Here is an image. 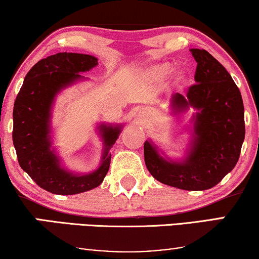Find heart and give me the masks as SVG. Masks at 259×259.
<instances>
[{
    "instance_id": "1",
    "label": "heart",
    "mask_w": 259,
    "mask_h": 259,
    "mask_svg": "<svg viewBox=\"0 0 259 259\" xmlns=\"http://www.w3.org/2000/svg\"><path fill=\"white\" fill-rule=\"evenodd\" d=\"M172 70V63L169 62H161L155 63V65L148 66L144 69L143 75L148 82L159 84L164 81L168 74ZM189 74L184 69H176L169 74L168 83L169 86L175 90H182L189 82Z\"/></svg>"
}]
</instances>
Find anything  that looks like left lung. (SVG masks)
Returning <instances> with one entry per match:
<instances>
[{
  "mask_svg": "<svg viewBox=\"0 0 259 259\" xmlns=\"http://www.w3.org/2000/svg\"><path fill=\"white\" fill-rule=\"evenodd\" d=\"M197 62L194 80L186 97L173 94L172 115L194 109L185 154L169 158L151 139L144 144L146 167L165 185L187 191L208 190L231 172L245 138L240 92L225 67L204 49H190Z\"/></svg>",
  "mask_w": 259,
  "mask_h": 259,
  "instance_id": "left-lung-1",
  "label": "left lung"
}]
</instances>
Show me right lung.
Segmentation results:
<instances>
[{"label":"right lung","instance_id":"obj_1","mask_svg":"<svg viewBox=\"0 0 259 259\" xmlns=\"http://www.w3.org/2000/svg\"><path fill=\"white\" fill-rule=\"evenodd\" d=\"M98 66L95 56L58 53L35 63L24 77L13 111V143L21 168L41 189L69 196L93 190L104 182L112 154L123 125L98 123L102 141L100 165L90 173L70 171L53 146L52 116L55 99L63 90L88 77L81 75Z\"/></svg>","mask_w":259,"mask_h":259}]
</instances>
